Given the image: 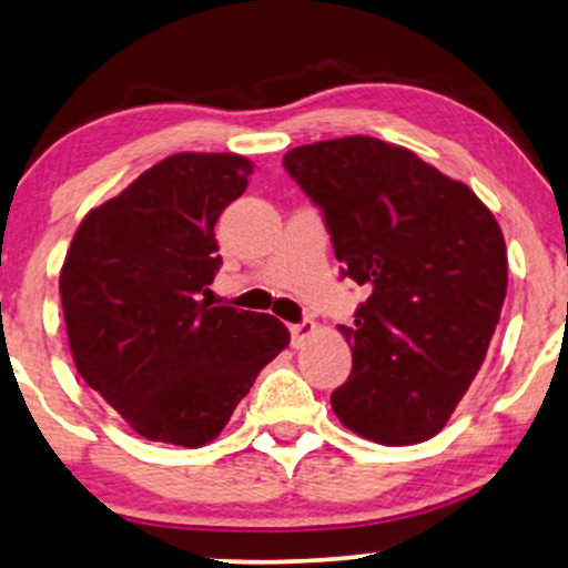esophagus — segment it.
<instances>
[{"label":"esophagus","mask_w":568,"mask_h":568,"mask_svg":"<svg viewBox=\"0 0 568 568\" xmlns=\"http://www.w3.org/2000/svg\"><path fill=\"white\" fill-rule=\"evenodd\" d=\"M313 332H316V324H313V321H301V324H293L291 326V344L298 349V346L308 342Z\"/></svg>","instance_id":"esophagus-1"}]
</instances>
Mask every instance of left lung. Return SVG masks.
I'll list each match as a JSON object with an SVG mask.
<instances>
[{"label": "left lung", "mask_w": 568, "mask_h": 568, "mask_svg": "<svg viewBox=\"0 0 568 568\" xmlns=\"http://www.w3.org/2000/svg\"><path fill=\"white\" fill-rule=\"evenodd\" d=\"M285 171L324 211L342 275L369 298L342 326L352 375L336 418L367 442L442 430L485 362L507 291L500 224L467 183L377 138L293 148Z\"/></svg>", "instance_id": "8db88e82"}]
</instances>
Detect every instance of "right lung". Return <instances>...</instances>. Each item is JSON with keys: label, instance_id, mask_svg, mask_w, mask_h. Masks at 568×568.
Segmentation results:
<instances>
[{"label": "right lung", "instance_id": "add662e5", "mask_svg": "<svg viewBox=\"0 0 568 568\" xmlns=\"http://www.w3.org/2000/svg\"><path fill=\"white\" fill-rule=\"evenodd\" d=\"M234 152H178L91 209L61 267L79 375L148 442H214L291 332L275 316L211 306L216 219L247 189Z\"/></svg>", "mask_w": 568, "mask_h": 568}]
</instances>
